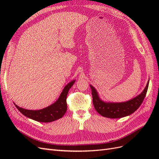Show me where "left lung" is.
Here are the masks:
<instances>
[{"mask_svg": "<svg viewBox=\"0 0 159 159\" xmlns=\"http://www.w3.org/2000/svg\"><path fill=\"white\" fill-rule=\"evenodd\" d=\"M149 80L142 92L136 97L124 102H105L101 99L98 91L89 85L93 97V103L95 110L101 115L107 118H121L131 115L140 107L145 98L148 87Z\"/></svg>", "mask_w": 159, "mask_h": 159, "instance_id": "obj_1", "label": "left lung"}]
</instances>
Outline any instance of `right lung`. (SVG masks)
Listing matches in <instances>:
<instances>
[{
	"mask_svg": "<svg viewBox=\"0 0 159 159\" xmlns=\"http://www.w3.org/2000/svg\"><path fill=\"white\" fill-rule=\"evenodd\" d=\"M75 80H73L67 84L62 90L60 95L56 102L44 109L39 110H30L24 109L15 105L16 108L25 116L34 121L42 123H49L56 121L64 116L67 111L66 98L70 89Z\"/></svg>",
	"mask_w": 159,
	"mask_h": 159,
	"instance_id": "obj_1",
	"label": "right lung"
}]
</instances>
